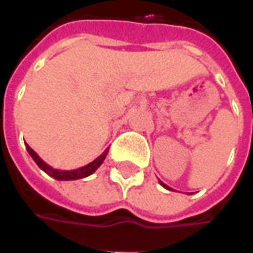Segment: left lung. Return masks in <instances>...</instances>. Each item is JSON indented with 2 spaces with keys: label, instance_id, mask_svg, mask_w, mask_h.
Returning <instances> with one entry per match:
<instances>
[{
  "label": "left lung",
  "instance_id": "1",
  "mask_svg": "<svg viewBox=\"0 0 253 253\" xmlns=\"http://www.w3.org/2000/svg\"><path fill=\"white\" fill-rule=\"evenodd\" d=\"M160 185L165 187V189H168V190H170V187L168 186V185H165V183H164V182H161V180H160Z\"/></svg>",
  "mask_w": 253,
  "mask_h": 253
}]
</instances>
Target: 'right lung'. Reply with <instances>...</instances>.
<instances>
[{"label": "right lung", "instance_id": "add662e5", "mask_svg": "<svg viewBox=\"0 0 253 253\" xmlns=\"http://www.w3.org/2000/svg\"><path fill=\"white\" fill-rule=\"evenodd\" d=\"M26 150H28L29 155L33 158V161L38 164V167H39L40 169L44 170L48 176L57 179V180H77V179H83V178H86V176H89V175H92V173H93V172H95V170L98 169L100 165H102V162L105 161V158H106V155H108V151H109V148H106V150L100 154L96 160H93V161L89 162L88 165L81 167V168H78V169L61 170V169H56V168H51L50 165H47L46 162L40 158L38 154L32 150L28 144H26Z\"/></svg>", "mask_w": 253, "mask_h": 253}]
</instances>
